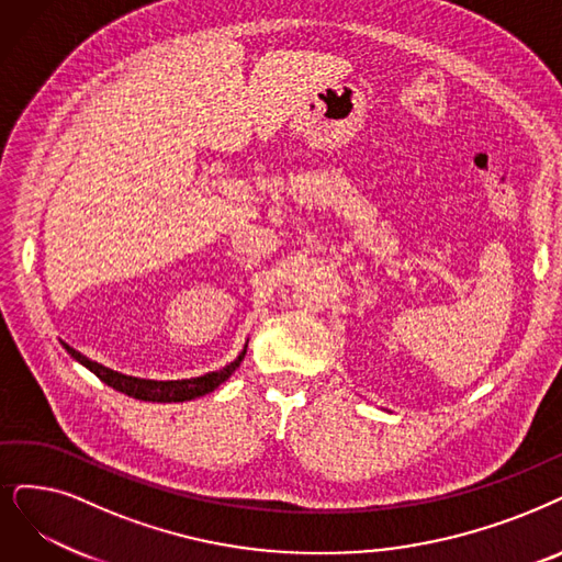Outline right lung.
I'll use <instances>...</instances> for the list:
<instances>
[{"instance_id": "add662e5", "label": "right lung", "mask_w": 562, "mask_h": 562, "mask_svg": "<svg viewBox=\"0 0 562 562\" xmlns=\"http://www.w3.org/2000/svg\"><path fill=\"white\" fill-rule=\"evenodd\" d=\"M61 346L66 348L76 362H80L82 367H87L92 371L99 380H103L105 385H110L112 390H117L122 394H128L133 398H140V401H154V403H172V401H191L195 396H203L214 392L221 383H226V380L235 373V369L241 364V359L246 355V346L239 352V357L235 362H231L228 367H223L218 371L205 373V375H198V378H187V380H145V378H133V375H124L120 371H112L99 362H92V359L85 357L82 352L74 350L69 344Z\"/></svg>"}]
</instances>
